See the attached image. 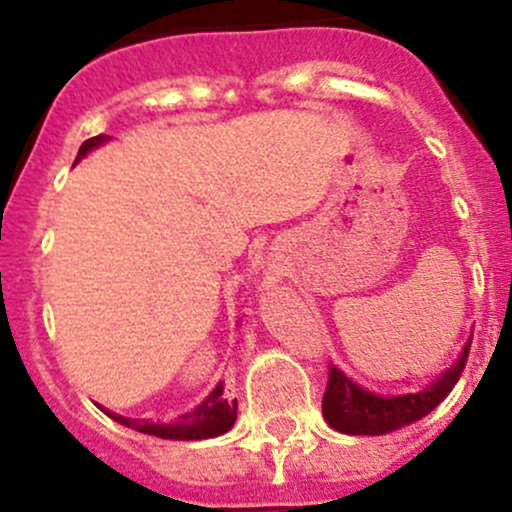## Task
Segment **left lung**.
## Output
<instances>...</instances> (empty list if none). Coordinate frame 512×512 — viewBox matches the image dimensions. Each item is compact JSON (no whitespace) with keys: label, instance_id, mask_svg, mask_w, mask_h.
<instances>
[{"label":"left lung","instance_id":"left-lung-1","mask_svg":"<svg viewBox=\"0 0 512 512\" xmlns=\"http://www.w3.org/2000/svg\"><path fill=\"white\" fill-rule=\"evenodd\" d=\"M469 347L471 340L466 342L462 357L452 364V369H447L430 389L406 393V396H376L347 379L338 367H330L328 386L323 393L325 420L330 428L347 432V435H386V432L406 428L445 401L464 372Z\"/></svg>","mask_w":512,"mask_h":512}]
</instances>
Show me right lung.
<instances>
[{
	"label": "right lung",
	"mask_w": 512,
	"mask_h": 512,
	"mask_svg": "<svg viewBox=\"0 0 512 512\" xmlns=\"http://www.w3.org/2000/svg\"><path fill=\"white\" fill-rule=\"evenodd\" d=\"M109 140V136H94L84 140L80 153H77V160L89 153L92 148ZM109 418H114L116 423L126 425V428H133L138 432H145V435L162 437V440H206V437L223 435L233 428L235 413H238V401H228L223 398V386L218 384L216 389L211 391V396L201 403L199 408H194L192 413L182 415L177 423H148V420H136V418H123V415H116L106 408H101Z\"/></svg>",
	"instance_id": "add662e5"
}]
</instances>
